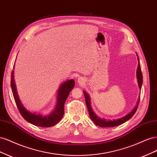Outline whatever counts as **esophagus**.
<instances>
[{"label":"esophagus","mask_w":157,"mask_h":157,"mask_svg":"<svg viewBox=\"0 0 157 157\" xmlns=\"http://www.w3.org/2000/svg\"><path fill=\"white\" fill-rule=\"evenodd\" d=\"M78 82L80 84H83V83H84V79L82 78V77H80V78H78Z\"/></svg>","instance_id":"esophagus-1"}]
</instances>
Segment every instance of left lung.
Instances as JSON below:
<instances>
[{
	"label": "left lung",
	"mask_w": 157,
	"mask_h": 157,
	"mask_svg": "<svg viewBox=\"0 0 157 157\" xmlns=\"http://www.w3.org/2000/svg\"><path fill=\"white\" fill-rule=\"evenodd\" d=\"M137 54V53H136ZM137 61H138V65H137V69L136 71V77L137 79V83H138V86L139 88L141 90V86H142V83H143V75H142L141 73V67H140V59L138 56H137ZM84 97H85V100H86V104L87 108L88 109V113L90 118H91L92 121L96 124L97 126H100V127H113V126H117L118 125H121L123 123H124L125 122L128 121L129 119L133 117V115H134L135 113L137 111V109L138 107V105L140 103V96H139L138 100H137V104L136 107L134 108L133 110L130 112L128 114H127L124 117H122L120 118H117V119H114V120H107L105 118H101L100 117H98L96 113H95L93 110L91 106V100H90V97L88 95V94L84 90L83 91Z\"/></svg>",
	"instance_id": "8db88e82"
}]
</instances>
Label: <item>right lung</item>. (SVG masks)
Listing matches in <instances>:
<instances>
[{
    "label": "right lung",
    "instance_id": "obj_1",
    "mask_svg": "<svg viewBox=\"0 0 157 157\" xmlns=\"http://www.w3.org/2000/svg\"><path fill=\"white\" fill-rule=\"evenodd\" d=\"M13 72L14 71H12L11 75L12 90L16 105L23 118L31 124L40 127H51L58 123L63 116L65 102L70 92L75 86V80L73 79L67 80L60 85L58 90L57 103L54 109L48 115H44L28 111L23 105L17 92Z\"/></svg>",
    "mask_w": 157,
    "mask_h": 157
}]
</instances>
